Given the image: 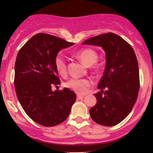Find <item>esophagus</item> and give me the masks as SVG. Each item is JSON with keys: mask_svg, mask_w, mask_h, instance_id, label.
<instances>
[{"mask_svg": "<svg viewBox=\"0 0 153 153\" xmlns=\"http://www.w3.org/2000/svg\"><path fill=\"white\" fill-rule=\"evenodd\" d=\"M83 96H82V95H77L76 96V99H77V100H82V99H83Z\"/></svg>", "mask_w": 153, "mask_h": 153, "instance_id": "1", "label": "esophagus"}]
</instances>
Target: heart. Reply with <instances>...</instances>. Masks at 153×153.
<instances>
[{
	"label": "heart",
	"mask_w": 153,
	"mask_h": 153,
	"mask_svg": "<svg viewBox=\"0 0 153 153\" xmlns=\"http://www.w3.org/2000/svg\"><path fill=\"white\" fill-rule=\"evenodd\" d=\"M76 56L87 67L95 64L98 60V54L94 50L86 48L76 53ZM55 67L60 75H65L67 73V63L62 54H58L54 60ZM92 82L88 79H77L72 78L66 83V86L79 94L86 93Z\"/></svg>",
	"instance_id": "b5f03b06"
}]
</instances>
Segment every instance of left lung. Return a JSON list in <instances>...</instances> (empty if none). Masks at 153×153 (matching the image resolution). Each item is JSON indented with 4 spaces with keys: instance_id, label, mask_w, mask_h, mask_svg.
<instances>
[{
    "instance_id": "1",
    "label": "left lung",
    "mask_w": 153,
    "mask_h": 153,
    "mask_svg": "<svg viewBox=\"0 0 153 153\" xmlns=\"http://www.w3.org/2000/svg\"><path fill=\"white\" fill-rule=\"evenodd\" d=\"M82 44L100 47L106 53V67L97 87L100 92L94 94L97 104L90 108V117L100 125H117L137 100L140 73L136 53L126 40L113 33L93 36Z\"/></svg>"
}]
</instances>
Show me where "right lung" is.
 Returning a JSON list of instances; mask_svg holds the SVG:
<instances>
[{
    "label": "right lung",
    "mask_w": 153,
    "mask_h": 153,
    "mask_svg": "<svg viewBox=\"0 0 153 153\" xmlns=\"http://www.w3.org/2000/svg\"><path fill=\"white\" fill-rule=\"evenodd\" d=\"M57 36L37 33L24 44L15 62L14 86L19 102L28 117L44 126L67 120L76 93L65 87L52 90L60 83L54 60L59 51L74 45Z\"/></svg>",
    "instance_id": "obj_1"
}]
</instances>
